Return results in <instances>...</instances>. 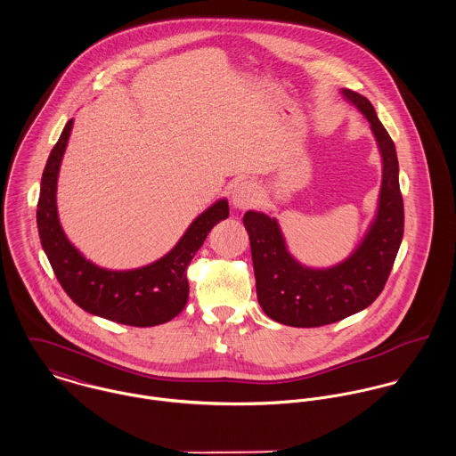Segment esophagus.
Segmentation results:
<instances>
[{
    "label": "esophagus",
    "instance_id": "obj_1",
    "mask_svg": "<svg viewBox=\"0 0 456 456\" xmlns=\"http://www.w3.org/2000/svg\"><path fill=\"white\" fill-rule=\"evenodd\" d=\"M258 200V189L250 180H243L232 187L231 203L238 209H248Z\"/></svg>",
    "mask_w": 456,
    "mask_h": 456
}]
</instances>
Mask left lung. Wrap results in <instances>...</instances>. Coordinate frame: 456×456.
<instances>
[{
    "label": "left lung",
    "mask_w": 456,
    "mask_h": 456,
    "mask_svg": "<svg viewBox=\"0 0 456 456\" xmlns=\"http://www.w3.org/2000/svg\"><path fill=\"white\" fill-rule=\"evenodd\" d=\"M341 94L367 118L383 167L376 215L354 252L330 267H307L289 250L274 216L253 209L243 216L258 304L269 318L290 327L329 325L374 303L404 236L395 145L367 98L350 89H341Z\"/></svg>",
    "instance_id": "left-lung-1"
}]
</instances>
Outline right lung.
I'll use <instances>...</instances> for the list:
<instances>
[{"label":"right lung","mask_w":456,"mask_h":456,"mask_svg":"<svg viewBox=\"0 0 456 456\" xmlns=\"http://www.w3.org/2000/svg\"><path fill=\"white\" fill-rule=\"evenodd\" d=\"M73 129L64 126L45 164L37 209L42 248L64 292L84 311L106 320L153 327L173 320L187 304V265L203 247L209 231L229 216L227 200H218L198 215L178 243L160 258L134 269H106L80 252L62 231L57 213V178Z\"/></svg>","instance_id":"obj_1"}]
</instances>
